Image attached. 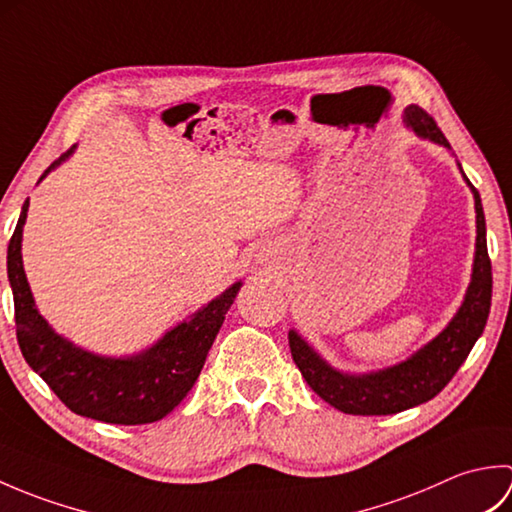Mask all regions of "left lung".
I'll return each instance as SVG.
<instances>
[{
	"mask_svg": "<svg viewBox=\"0 0 512 512\" xmlns=\"http://www.w3.org/2000/svg\"><path fill=\"white\" fill-rule=\"evenodd\" d=\"M407 123L418 136L451 147L447 136L433 121V116L424 112L422 107H407ZM471 189L477 213V244L471 286L455 319L427 347H422L409 361L383 369V372L347 376L336 372L323 358H319V354L295 330L288 334L292 361L297 363L301 376L306 378L314 394L321 396L334 409L352 413V416H389V413L422 405V402L436 398L449 385V380L466 361V356L471 354L475 341L480 339L486 328L493 295V270L486 248L484 209L480 193L473 184Z\"/></svg>",
	"mask_w": 512,
	"mask_h": 512,
	"instance_id": "obj_1",
	"label": "left lung"
}]
</instances>
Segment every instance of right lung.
Instances as JSON below:
<instances>
[{"mask_svg":"<svg viewBox=\"0 0 512 512\" xmlns=\"http://www.w3.org/2000/svg\"><path fill=\"white\" fill-rule=\"evenodd\" d=\"M65 151L43 171L46 176L68 156ZM41 176V178H43ZM28 200L8 244V281L15 299L17 343L26 363L46 380L70 411L110 424H147L176 409L198 380L206 354L224 323V314L242 284L228 288L222 297L167 332L151 350L132 358H103L74 347L50 330L32 301L24 264V233Z\"/></svg>","mask_w":512,"mask_h":512,"instance_id":"obj_1","label":"right lung"}]
</instances>
